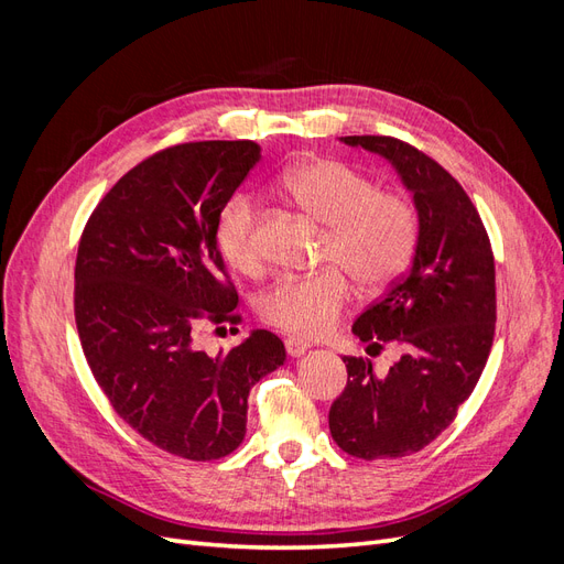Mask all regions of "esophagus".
I'll list each match as a JSON object with an SVG mask.
<instances>
[{"label": "esophagus", "mask_w": 564, "mask_h": 564, "mask_svg": "<svg viewBox=\"0 0 564 564\" xmlns=\"http://www.w3.org/2000/svg\"><path fill=\"white\" fill-rule=\"evenodd\" d=\"M284 348H286V352L292 355V357H301V355H305V352L311 350V344H308V340L296 338V336H289L284 340Z\"/></svg>", "instance_id": "34e87169"}]
</instances>
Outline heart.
Wrapping results in <instances>:
<instances>
[{
    "label": "heart",
    "mask_w": 564,
    "mask_h": 564,
    "mask_svg": "<svg viewBox=\"0 0 564 564\" xmlns=\"http://www.w3.org/2000/svg\"><path fill=\"white\" fill-rule=\"evenodd\" d=\"M282 191L327 228L322 263L329 268L311 278L275 282L261 294L256 311L270 327L317 338L352 301L350 279L373 296L402 275L416 249L419 216L404 195L379 191L371 176L338 160H311L289 169ZM216 245L237 272H259V209L251 195L237 193L224 204Z\"/></svg>",
    "instance_id": "heart-1"
}]
</instances>
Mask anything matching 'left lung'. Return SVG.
<instances>
[{
  "mask_svg": "<svg viewBox=\"0 0 564 564\" xmlns=\"http://www.w3.org/2000/svg\"><path fill=\"white\" fill-rule=\"evenodd\" d=\"M340 141L395 166L419 214L412 268L352 324L369 355L392 344L402 357L386 377L367 357H344L348 383L329 409L346 454L398 458L431 445L480 381L497 322L494 253L470 197L435 160L390 135Z\"/></svg>",
  "mask_w": 564,
  "mask_h": 564,
  "instance_id": "8db88e82",
  "label": "left lung"
}]
</instances>
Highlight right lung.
<instances>
[{"instance_id": "1", "label": "right lung", "mask_w": 564, "mask_h": 564, "mask_svg": "<svg viewBox=\"0 0 564 564\" xmlns=\"http://www.w3.org/2000/svg\"><path fill=\"white\" fill-rule=\"evenodd\" d=\"M259 160L253 141L166 148L110 187L79 240L75 322L94 379L135 433L181 458L240 447L249 390L286 360L265 329L214 357L195 346L204 319L240 322L216 220Z\"/></svg>"}]
</instances>
